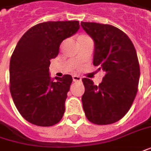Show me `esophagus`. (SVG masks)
Here are the masks:
<instances>
[{
    "mask_svg": "<svg viewBox=\"0 0 151 151\" xmlns=\"http://www.w3.org/2000/svg\"><path fill=\"white\" fill-rule=\"evenodd\" d=\"M73 82H81L82 78H80L79 76L73 75Z\"/></svg>",
    "mask_w": 151,
    "mask_h": 151,
    "instance_id": "obj_1",
    "label": "esophagus"
}]
</instances>
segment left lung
Here are the masks:
<instances>
[{
	"mask_svg": "<svg viewBox=\"0 0 151 151\" xmlns=\"http://www.w3.org/2000/svg\"><path fill=\"white\" fill-rule=\"evenodd\" d=\"M94 40L93 65L105 72L98 86L83 78L82 97L84 112L89 122L108 125L118 122L130 110L138 90L140 65L130 38L111 24L81 22Z\"/></svg>",
	"mask_w": 151,
	"mask_h": 151,
	"instance_id": "left-lung-1",
	"label": "left lung"
}]
</instances>
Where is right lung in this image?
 I'll use <instances>...</instances> for the list:
<instances>
[{"instance_id":"right-lung-1","label":"right lung","mask_w":151,"mask_h":151,"mask_svg":"<svg viewBox=\"0 0 151 151\" xmlns=\"http://www.w3.org/2000/svg\"><path fill=\"white\" fill-rule=\"evenodd\" d=\"M79 22L48 21L33 26L20 38L10 62V91L20 115L40 127L60 122L73 78H50V59L62 41L79 29Z\"/></svg>"}]
</instances>
